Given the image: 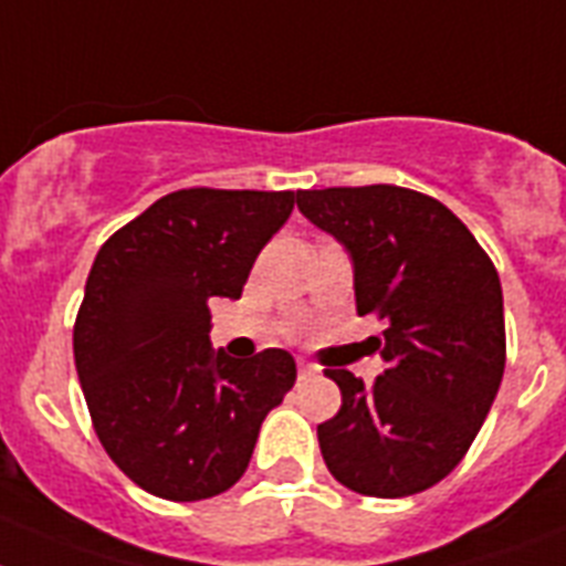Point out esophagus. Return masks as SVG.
Here are the masks:
<instances>
[{
  "mask_svg": "<svg viewBox=\"0 0 566 566\" xmlns=\"http://www.w3.org/2000/svg\"><path fill=\"white\" fill-rule=\"evenodd\" d=\"M312 376H317V367L301 358V361H297V378H312Z\"/></svg>",
  "mask_w": 566,
  "mask_h": 566,
  "instance_id": "1",
  "label": "esophagus"
}]
</instances>
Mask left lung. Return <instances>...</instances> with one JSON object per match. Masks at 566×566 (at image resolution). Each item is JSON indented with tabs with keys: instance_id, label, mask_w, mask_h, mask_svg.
Here are the masks:
<instances>
[{
	"instance_id": "left-lung-1",
	"label": "left lung",
	"mask_w": 566,
	"mask_h": 566,
	"mask_svg": "<svg viewBox=\"0 0 566 566\" xmlns=\"http://www.w3.org/2000/svg\"><path fill=\"white\" fill-rule=\"evenodd\" d=\"M297 208L356 265L358 315L387 370L364 387L326 367L340 408L317 424L326 469L367 497H408L465 457L506 367L497 269L474 233L433 196L396 185L297 190Z\"/></svg>"
}]
</instances>
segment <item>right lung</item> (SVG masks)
Instances as JSON below:
<instances>
[{"mask_svg":"<svg viewBox=\"0 0 566 566\" xmlns=\"http://www.w3.org/2000/svg\"><path fill=\"white\" fill-rule=\"evenodd\" d=\"M292 190L188 188L101 245L74 321V367L101 446L144 492L190 503L245 474L294 385L286 349H210V297H240Z\"/></svg>","mask_w":566,"mask_h":566,"instance_id":"obj_1","label":"right lung"}]
</instances>
